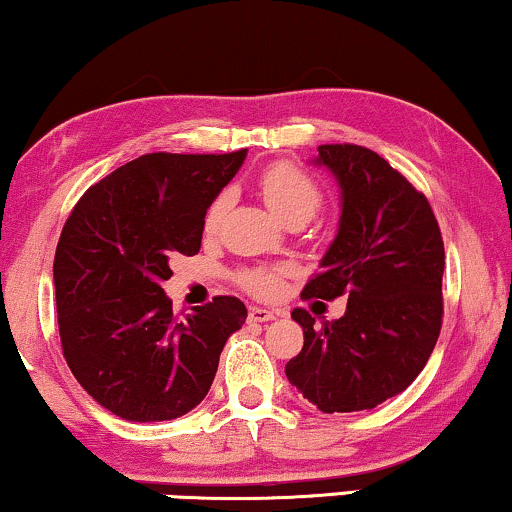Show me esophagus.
<instances>
[{
	"label": "esophagus",
	"mask_w": 512,
	"mask_h": 512,
	"mask_svg": "<svg viewBox=\"0 0 512 512\" xmlns=\"http://www.w3.org/2000/svg\"><path fill=\"white\" fill-rule=\"evenodd\" d=\"M275 315H280V313L270 311V308L251 306V308H249V323H268V320H273Z\"/></svg>",
	"instance_id": "1"
}]
</instances>
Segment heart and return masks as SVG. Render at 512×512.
I'll return each mask as SVG.
<instances>
[{
  "label": "heart",
  "instance_id": "b5f03b06",
  "mask_svg": "<svg viewBox=\"0 0 512 512\" xmlns=\"http://www.w3.org/2000/svg\"><path fill=\"white\" fill-rule=\"evenodd\" d=\"M258 192H261L263 201L273 208V213L287 223H306L323 206V187L318 185V180L289 161H277L263 168L258 175ZM227 208H230V192H220L204 213L206 235H216ZM242 285L254 294L270 296L280 289V270H246L242 275Z\"/></svg>",
  "mask_w": 512,
  "mask_h": 512
}]
</instances>
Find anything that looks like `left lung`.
I'll return each mask as SVG.
<instances>
[{
    "mask_svg": "<svg viewBox=\"0 0 512 512\" xmlns=\"http://www.w3.org/2000/svg\"><path fill=\"white\" fill-rule=\"evenodd\" d=\"M318 166L342 189L339 230L308 280L304 299L349 294L339 320L304 327V349L287 363V380L323 413L370 410L401 394L439 339L444 242L430 201L380 154L358 144H323Z\"/></svg>",
    "mask_w": 512,
    "mask_h": 512,
    "instance_id": "left-lung-1",
    "label": "left lung"
}]
</instances>
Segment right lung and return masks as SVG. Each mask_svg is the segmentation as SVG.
Wrapping results in <instances>:
<instances>
[{"label": "right lung", "instance_id": "add662e5", "mask_svg": "<svg viewBox=\"0 0 512 512\" xmlns=\"http://www.w3.org/2000/svg\"><path fill=\"white\" fill-rule=\"evenodd\" d=\"M232 154H144L82 194L54 256L63 358L99 406L130 422L180 418L199 406L220 351L246 320L216 296L185 320L163 280L175 256L201 249L204 213L235 178Z\"/></svg>", "mask_w": 512, "mask_h": 512}]
</instances>
